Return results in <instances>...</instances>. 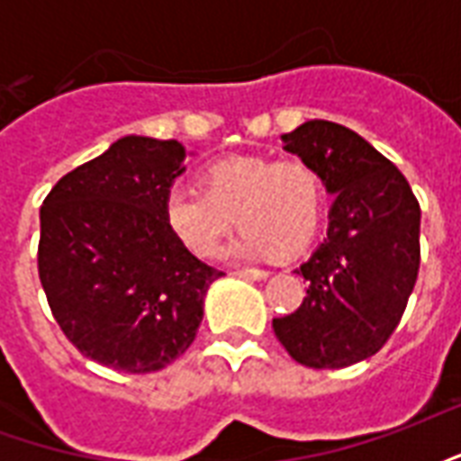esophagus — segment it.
<instances>
[{"label": "esophagus", "instance_id": "34e87169", "mask_svg": "<svg viewBox=\"0 0 461 461\" xmlns=\"http://www.w3.org/2000/svg\"><path fill=\"white\" fill-rule=\"evenodd\" d=\"M234 276H240V279H249V281H264V279H269V271L241 269V271H234Z\"/></svg>", "mask_w": 461, "mask_h": 461}]
</instances>
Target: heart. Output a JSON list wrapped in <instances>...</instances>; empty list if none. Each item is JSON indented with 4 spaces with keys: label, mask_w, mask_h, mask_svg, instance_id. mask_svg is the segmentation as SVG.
Returning a JSON list of instances; mask_svg holds the SVG:
<instances>
[{
    "label": "heart",
    "mask_w": 461,
    "mask_h": 461,
    "mask_svg": "<svg viewBox=\"0 0 461 461\" xmlns=\"http://www.w3.org/2000/svg\"><path fill=\"white\" fill-rule=\"evenodd\" d=\"M202 190L170 187L162 221L194 257H212L231 221L240 237L224 249L231 259H291L319 234L326 214V182L301 158L231 155L200 172Z\"/></svg>",
    "instance_id": "b5f03b06"
}]
</instances>
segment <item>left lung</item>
<instances>
[{"instance_id":"obj_1","label":"left lung","mask_w":461,"mask_h":461,"mask_svg":"<svg viewBox=\"0 0 461 461\" xmlns=\"http://www.w3.org/2000/svg\"><path fill=\"white\" fill-rule=\"evenodd\" d=\"M281 142L321 172L333 204L326 240L296 269L306 296L271 326L301 366L348 367L375 356L402 319L420 269V204L402 172L346 125L306 121Z\"/></svg>"}]
</instances>
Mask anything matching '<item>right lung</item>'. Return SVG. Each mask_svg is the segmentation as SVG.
Masks as SVG:
<instances>
[{"instance_id": "obj_1", "label": "right lung", "mask_w": 461, "mask_h": 461, "mask_svg": "<svg viewBox=\"0 0 461 461\" xmlns=\"http://www.w3.org/2000/svg\"><path fill=\"white\" fill-rule=\"evenodd\" d=\"M185 158L177 140L125 135L64 175L41 204L39 276L51 313L105 367L152 373L180 357L221 276L162 221Z\"/></svg>"}]
</instances>
